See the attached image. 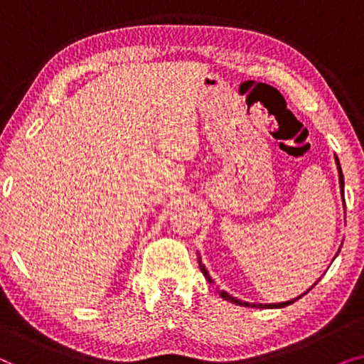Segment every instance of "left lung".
<instances>
[{"label":"left lung","mask_w":364,"mask_h":364,"mask_svg":"<svg viewBox=\"0 0 364 364\" xmlns=\"http://www.w3.org/2000/svg\"><path fill=\"white\" fill-rule=\"evenodd\" d=\"M335 161H336V167H338V177H340V188H341V196H343V188H345V178H343L341 166H340V161H338V157H336V156H335ZM336 255H338V253H336ZM198 265H200V270H202V273H203V277L207 278V282H208V283H213L212 277L208 275V272H207L205 265H203L202 260H200V257H198ZM315 285H316V283H315ZM311 288H313V287H311ZM217 291H218V295H220L222 298H225L227 301L237 303V305H240V306H252V308H283V306H288V305H291V303H295L296 300H300V298H301L303 295H305V293H303V295L296 296V298H293V300H290V301H283V303H265V305H263V303H248V301L237 300L235 296L228 295V293H227V291H223V290H217Z\"/></svg>","instance_id":"8db88e82"}]
</instances>
